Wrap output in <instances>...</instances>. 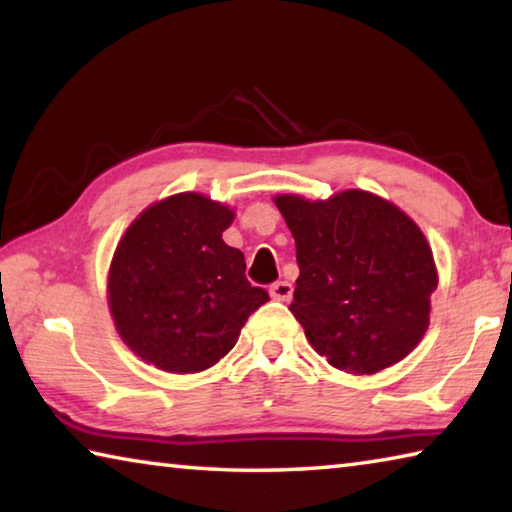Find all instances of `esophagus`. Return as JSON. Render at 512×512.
<instances>
[{
    "label": "esophagus",
    "mask_w": 512,
    "mask_h": 512,
    "mask_svg": "<svg viewBox=\"0 0 512 512\" xmlns=\"http://www.w3.org/2000/svg\"><path fill=\"white\" fill-rule=\"evenodd\" d=\"M268 291H271V298L282 300V302L291 300V296H293V287H291V282H287V280L273 282L271 289H268Z\"/></svg>",
    "instance_id": "1"
}]
</instances>
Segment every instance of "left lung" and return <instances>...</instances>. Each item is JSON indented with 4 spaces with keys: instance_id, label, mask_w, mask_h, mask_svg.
Here are the masks:
<instances>
[{
    "instance_id": "obj_1",
    "label": "left lung",
    "mask_w": 512,
    "mask_h": 512,
    "mask_svg": "<svg viewBox=\"0 0 512 512\" xmlns=\"http://www.w3.org/2000/svg\"><path fill=\"white\" fill-rule=\"evenodd\" d=\"M296 239L291 311L334 368L372 375L404 359L427 332L438 277L409 216L350 189L329 201L277 196Z\"/></svg>"
}]
</instances>
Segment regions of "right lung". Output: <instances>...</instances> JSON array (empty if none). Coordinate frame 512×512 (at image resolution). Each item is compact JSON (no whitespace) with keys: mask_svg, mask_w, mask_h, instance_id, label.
<instances>
[{"mask_svg":"<svg viewBox=\"0 0 512 512\" xmlns=\"http://www.w3.org/2000/svg\"><path fill=\"white\" fill-rule=\"evenodd\" d=\"M235 214L201 194L151 205L121 237L108 277L110 311L137 357L167 372H201L225 357L268 300L246 259L221 239Z\"/></svg>","mask_w":512,"mask_h":512,"instance_id":"1","label":"right lung"}]
</instances>
